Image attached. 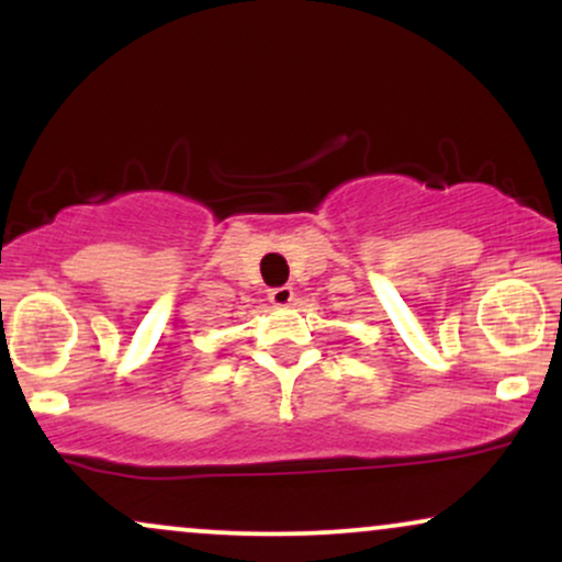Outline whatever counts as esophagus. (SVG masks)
<instances>
[{
  "label": "esophagus",
  "mask_w": 562,
  "mask_h": 562,
  "mask_svg": "<svg viewBox=\"0 0 562 562\" xmlns=\"http://www.w3.org/2000/svg\"><path fill=\"white\" fill-rule=\"evenodd\" d=\"M269 301H272L274 306H288V303L293 301V288H290V285L272 288V290H269Z\"/></svg>",
  "instance_id": "1"
}]
</instances>
